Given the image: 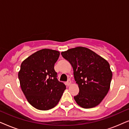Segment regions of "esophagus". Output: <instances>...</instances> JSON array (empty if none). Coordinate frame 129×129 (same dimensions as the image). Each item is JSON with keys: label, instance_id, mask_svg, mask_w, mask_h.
<instances>
[{"label": "esophagus", "instance_id": "1", "mask_svg": "<svg viewBox=\"0 0 129 129\" xmlns=\"http://www.w3.org/2000/svg\"><path fill=\"white\" fill-rule=\"evenodd\" d=\"M70 84H71V81H70V80H68V82H67L66 83V85L68 86H70Z\"/></svg>", "mask_w": 129, "mask_h": 129}]
</instances>
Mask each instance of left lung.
Here are the masks:
<instances>
[{"label":"left lung","mask_w":129,"mask_h":129,"mask_svg":"<svg viewBox=\"0 0 129 129\" xmlns=\"http://www.w3.org/2000/svg\"><path fill=\"white\" fill-rule=\"evenodd\" d=\"M61 54L73 68L75 80L80 90L74 97L77 105L84 109L98 106L110 87L112 72L108 61L84 47L68 49Z\"/></svg>","instance_id":"1"}]
</instances>
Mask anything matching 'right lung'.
Instances as JSON below:
<instances>
[{
	"label": "right lung",
	"mask_w": 129,
	"mask_h": 129,
	"mask_svg": "<svg viewBox=\"0 0 129 129\" xmlns=\"http://www.w3.org/2000/svg\"><path fill=\"white\" fill-rule=\"evenodd\" d=\"M60 52L43 49L22 61L18 73L20 87L28 102L38 110L53 108L60 100L66 86L58 81L54 65Z\"/></svg>",
	"instance_id": "add662e5"
}]
</instances>
